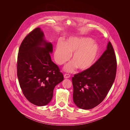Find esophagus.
<instances>
[{
  "mask_svg": "<svg viewBox=\"0 0 130 130\" xmlns=\"http://www.w3.org/2000/svg\"><path fill=\"white\" fill-rule=\"evenodd\" d=\"M64 78H69V77H70V75L69 74H65L64 75Z\"/></svg>",
  "mask_w": 130,
  "mask_h": 130,
  "instance_id": "obj_1",
  "label": "esophagus"
}]
</instances>
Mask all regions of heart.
<instances>
[{
	"label": "heart",
	"instance_id": "b5f03b06",
	"mask_svg": "<svg viewBox=\"0 0 130 130\" xmlns=\"http://www.w3.org/2000/svg\"><path fill=\"white\" fill-rule=\"evenodd\" d=\"M99 51L98 45L87 37H73L64 43L57 44L55 53L56 62L62 65L68 61L72 54L71 60L64 67L66 72H73L76 68L81 71L89 69L95 61Z\"/></svg>",
	"mask_w": 130,
	"mask_h": 130
}]
</instances>
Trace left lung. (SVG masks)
Instances as JSON below:
<instances>
[{
	"mask_svg": "<svg viewBox=\"0 0 130 130\" xmlns=\"http://www.w3.org/2000/svg\"><path fill=\"white\" fill-rule=\"evenodd\" d=\"M117 67L114 50L109 42L106 51L91 67L72 77L74 104L84 110L99 105L113 84Z\"/></svg>",
	"mask_w": 130,
	"mask_h": 130,
	"instance_id": "8db88e82",
	"label": "left lung"
}]
</instances>
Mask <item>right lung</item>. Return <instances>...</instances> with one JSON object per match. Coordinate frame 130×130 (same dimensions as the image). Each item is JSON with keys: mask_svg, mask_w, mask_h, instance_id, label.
<instances>
[{"mask_svg": "<svg viewBox=\"0 0 130 130\" xmlns=\"http://www.w3.org/2000/svg\"><path fill=\"white\" fill-rule=\"evenodd\" d=\"M53 45L45 39L40 28L24 39L19 49L17 75L25 98L38 106L47 105L56 85L64 79L58 67L52 61Z\"/></svg>", "mask_w": 130, "mask_h": 130, "instance_id": "obj_1", "label": "right lung"}]
</instances>
